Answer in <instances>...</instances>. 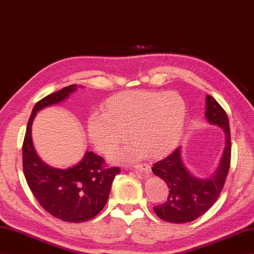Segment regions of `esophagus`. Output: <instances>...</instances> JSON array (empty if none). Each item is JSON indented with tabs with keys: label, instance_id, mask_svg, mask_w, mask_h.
<instances>
[{
	"label": "esophagus",
	"instance_id": "obj_1",
	"mask_svg": "<svg viewBox=\"0 0 254 254\" xmlns=\"http://www.w3.org/2000/svg\"><path fill=\"white\" fill-rule=\"evenodd\" d=\"M129 169H133L136 172H141V173H147L150 171V167L146 163H140V164H135L133 167H130Z\"/></svg>",
	"mask_w": 254,
	"mask_h": 254
}]
</instances>
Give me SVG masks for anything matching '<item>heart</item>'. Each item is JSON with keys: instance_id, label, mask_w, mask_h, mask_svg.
<instances>
[{"instance_id": "heart-1", "label": "heart", "mask_w": 254, "mask_h": 254, "mask_svg": "<svg viewBox=\"0 0 254 254\" xmlns=\"http://www.w3.org/2000/svg\"><path fill=\"white\" fill-rule=\"evenodd\" d=\"M186 104L175 92L131 91L111 96L102 113L95 112L87 120V133L101 153L111 154L129 138L134 144L112 156L116 161H135L147 155L163 156L180 141Z\"/></svg>"}]
</instances>
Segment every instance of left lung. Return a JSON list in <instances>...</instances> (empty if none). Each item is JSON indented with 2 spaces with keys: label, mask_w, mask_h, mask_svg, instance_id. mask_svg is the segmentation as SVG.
<instances>
[{
  "label": "left lung",
  "mask_w": 254,
  "mask_h": 254,
  "mask_svg": "<svg viewBox=\"0 0 254 254\" xmlns=\"http://www.w3.org/2000/svg\"><path fill=\"white\" fill-rule=\"evenodd\" d=\"M205 118L210 124L221 127L227 136V145L220 166L216 173L206 180L196 178L184 166L181 147L156 162L152 168L153 173L160 177L169 187L167 201L154 207L156 215L163 221L185 223L195 220L212 206L223 189L231 163V131L227 112L209 95L206 96Z\"/></svg>",
  "instance_id": "left-lung-1"
}]
</instances>
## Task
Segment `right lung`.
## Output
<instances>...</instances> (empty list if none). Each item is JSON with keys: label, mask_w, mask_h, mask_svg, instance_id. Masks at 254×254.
<instances>
[{"label": "right lung", "mask_w": 254, "mask_h": 254, "mask_svg": "<svg viewBox=\"0 0 254 254\" xmlns=\"http://www.w3.org/2000/svg\"><path fill=\"white\" fill-rule=\"evenodd\" d=\"M77 84L62 88L34 106L22 145L23 173L34 196L53 217L66 222H84L105 207L119 167L109 168L102 157L86 152L77 166L54 169L40 160L32 142V123L36 112L58 104L76 90Z\"/></svg>", "instance_id": "1"}]
</instances>
